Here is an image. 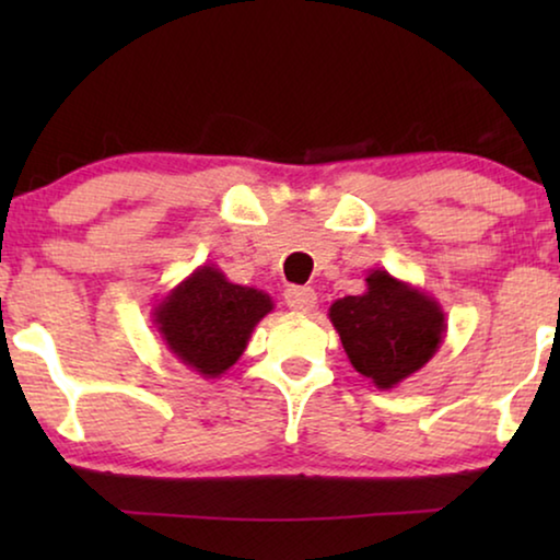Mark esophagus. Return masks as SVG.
I'll list each match as a JSON object with an SVG mask.
<instances>
[{
    "instance_id": "34e87169",
    "label": "esophagus",
    "mask_w": 560,
    "mask_h": 560,
    "mask_svg": "<svg viewBox=\"0 0 560 560\" xmlns=\"http://www.w3.org/2000/svg\"><path fill=\"white\" fill-rule=\"evenodd\" d=\"M285 303H288V308H293L298 313H311L318 303L316 290H313V288H288L285 290Z\"/></svg>"
}]
</instances>
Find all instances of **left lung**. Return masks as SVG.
I'll return each instance as SVG.
<instances>
[{
	"instance_id": "1",
	"label": "left lung",
	"mask_w": 560,
	"mask_h": 560,
	"mask_svg": "<svg viewBox=\"0 0 560 560\" xmlns=\"http://www.w3.org/2000/svg\"><path fill=\"white\" fill-rule=\"evenodd\" d=\"M362 295L331 303L328 318L351 366L374 387L393 389L431 362L446 336V313L425 290L370 270Z\"/></svg>"
}]
</instances>
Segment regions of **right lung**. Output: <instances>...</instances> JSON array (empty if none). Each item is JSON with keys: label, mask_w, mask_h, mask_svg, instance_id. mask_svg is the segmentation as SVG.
<instances>
[{"label": "right lung", "mask_w": 560, "mask_h": 560, "mask_svg": "<svg viewBox=\"0 0 560 560\" xmlns=\"http://www.w3.org/2000/svg\"><path fill=\"white\" fill-rule=\"evenodd\" d=\"M272 308L265 290L236 285L217 265H201L160 298L152 324L180 364L219 380L240 362L255 326Z\"/></svg>", "instance_id": "add662e5"}]
</instances>
